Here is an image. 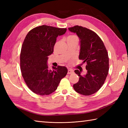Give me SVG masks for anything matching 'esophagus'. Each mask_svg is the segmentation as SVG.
Returning a JSON list of instances; mask_svg holds the SVG:
<instances>
[{"mask_svg":"<svg viewBox=\"0 0 128 128\" xmlns=\"http://www.w3.org/2000/svg\"><path fill=\"white\" fill-rule=\"evenodd\" d=\"M73 72H74V71L72 69H69L68 70V74H72Z\"/></svg>","mask_w":128,"mask_h":128,"instance_id":"34e87169","label":"esophagus"}]
</instances>
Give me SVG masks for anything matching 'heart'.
I'll return each instance as SVG.
<instances>
[{"label": "heart", "instance_id": "heart-1", "mask_svg": "<svg viewBox=\"0 0 128 128\" xmlns=\"http://www.w3.org/2000/svg\"><path fill=\"white\" fill-rule=\"evenodd\" d=\"M77 38L76 36H74V35H72V36H70L68 38V39H72V38Z\"/></svg>", "mask_w": 128, "mask_h": 128}]
</instances>
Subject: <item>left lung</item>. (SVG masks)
<instances>
[{
  "instance_id": "obj_1",
  "label": "left lung",
  "mask_w": 128,
  "mask_h": 128,
  "mask_svg": "<svg viewBox=\"0 0 128 128\" xmlns=\"http://www.w3.org/2000/svg\"><path fill=\"white\" fill-rule=\"evenodd\" d=\"M76 34L79 38L80 50L79 59L86 62L87 73L81 75V71L75 70L79 76L78 82L73 85L78 93L89 96L96 93L102 86L109 70V58L104 43L100 37L90 30L75 26L68 28Z\"/></svg>"
}]
</instances>
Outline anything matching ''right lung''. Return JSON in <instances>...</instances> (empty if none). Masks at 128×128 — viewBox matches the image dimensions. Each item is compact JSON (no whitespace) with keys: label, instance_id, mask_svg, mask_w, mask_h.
<instances>
[{"label":"right lung","instance_id":"add662e5","mask_svg":"<svg viewBox=\"0 0 128 128\" xmlns=\"http://www.w3.org/2000/svg\"><path fill=\"white\" fill-rule=\"evenodd\" d=\"M66 28L42 25L29 31L21 47L20 69L27 86L39 95H49L55 91L62 78L66 76V66L48 68V56L53 52L56 37Z\"/></svg>","mask_w":128,"mask_h":128}]
</instances>
